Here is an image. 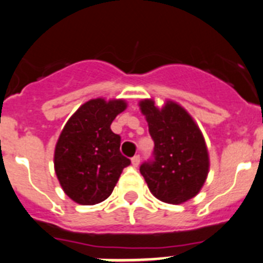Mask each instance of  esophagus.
<instances>
[{"label": "esophagus", "instance_id": "esophagus-1", "mask_svg": "<svg viewBox=\"0 0 263 263\" xmlns=\"http://www.w3.org/2000/svg\"><path fill=\"white\" fill-rule=\"evenodd\" d=\"M139 162H141V156H139V155H136V156L132 159V164H133V166H138Z\"/></svg>", "mask_w": 263, "mask_h": 263}]
</instances>
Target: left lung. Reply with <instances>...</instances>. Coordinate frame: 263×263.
Returning <instances> with one entry per match:
<instances>
[{
  "instance_id": "left-lung-1",
  "label": "left lung",
  "mask_w": 263,
  "mask_h": 263,
  "mask_svg": "<svg viewBox=\"0 0 263 263\" xmlns=\"http://www.w3.org/2000/svg\"><path fill=\"white\" fill-rule=\"evenodd\" d=\"M154 139V159L139 167L149 191L167 204H182L199 194L209 172L204 137L189 112L167 101L162 108L154 99L139 103Z\"/></svg>"
}]
</instances>
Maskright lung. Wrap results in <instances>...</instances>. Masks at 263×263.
<instances>
[{"mask_svg":"<svg viewBox=\"0 0 263 263\" xmlns=\"http://www.w3.org/2000/svg\"><path fill=\"white\" fill-rule=\"evenodd\" d=\"M126 108L122 99H91L67 121L54 152L55 174L63 191L81 205H94L114 191L130 160L120 152L115 117Z\"/></svg>","mask_w":263,"mask_h":263,"instance_id":"add662e5","label":"right lung"}]
</instances>
